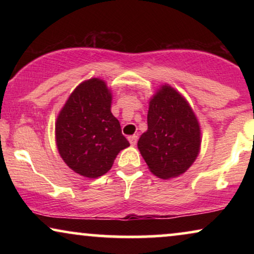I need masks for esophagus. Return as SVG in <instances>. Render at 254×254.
Returning <instances> with one entry per match:
<instances>
[{"label":"esophagus","instance_id":"obj_1","mask_svg":"<svg viewBox=\"0 0 254 254\" xmlns=\"http://www.w3.org/2000/svg\"><path fill=\"white\" fill-rule=\"evenodd\" d=\"M128 140H129V143L131 145H135L137 142V135H131V136L128 137Z\"/></svg>","mask_w":254,"mask_h":254}]
</instances>
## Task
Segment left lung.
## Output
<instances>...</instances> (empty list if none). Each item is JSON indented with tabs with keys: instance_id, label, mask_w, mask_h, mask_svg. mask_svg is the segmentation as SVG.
I'll return each mask as SVG.
<instances>
[{
	"instance_id": "obj_1",
	"label": "left lung",
	"mask_w": 254,
	"mask_h": 254,
	"mask_svg": "<svg viewBox=\"0 0 254 254\" xmlns=\"http://www.w3.org/2000/svg\"><path fill=\"white\" fill-rule=\"evenodd\" d=\"M147 121L137 148L150 172L162 179L182 176L201 148L200 124L190 103L178 90L162 84L149 99Z\"/></svg>"
}]
</instances>
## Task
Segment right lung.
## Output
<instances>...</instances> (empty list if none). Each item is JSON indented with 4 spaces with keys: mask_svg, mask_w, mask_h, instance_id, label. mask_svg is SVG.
Returning <instances> with one entry per match:
<instances>
[{
    "mask_svg": "<svg viewBox=\"0 0 254 254\" xmlns=\"http://www.w3.org/2000/svg\"><path fill=\"white\" fill-rule=\"evenodd\" d=\"M112 92L92 77L76 86L58 114L55 142L64 162L85 178H98L112 168L129 142L111 112Z\"/></svg>",
    "mask_w": 254,
    "mask_h": 254,
    "instance_id": "right-lung-1",
    "label": "right lung"
}]
</instances>
